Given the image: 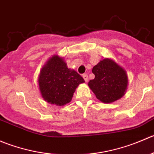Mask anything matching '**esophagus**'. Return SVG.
Segmentation results:
<instances>
[{"label": "esophagus", "instance_id": "esophagus-1", "mask_svg": "<svg viewBox=\"0 0 154 154\" xmlns=\"http://www.w3.org/2000/svg\"><path fill=\"white\" fill-rule=\"evenodd\" d=\"M82 77H83L84 80H85V82H88V75H87V74H84V75H82Z\"/></svg>", "mask_w": 154, "mask_h": 154}]
</instances>
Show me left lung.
<instances>
[{"instance_id":"left-lung-1","label":"left lung","mask_w":154,"mask_h":154,"mask_svg":"<svg viewBox=\"0 0 154 154\" xmlns=\"http://www.w3.org/2000/svg\"><path fill=\"white\" fill-rule=\"evenodd\" d=\"M95 78L88 86L100 101L112 103L125 94L128 86V76L125 69L111 58L103 59L93 67Z\"/></svg>"}]
</instances>
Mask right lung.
<instances>
[{
	"mask_svg": "<svg viewBox=\"0 0 154 154\" xmlns=\"http://www.w3.org/2000/svg\"><path fill=\"white\" fill-rule=\"evenodd\" d=\"M37 82L45 101L63 106L70 103L75 89L85 80L76 71L67 67L63 57L55 54L43 65Z\"/></svg>",
	"mask_w": 154,
	"mask_h": 154,
	"instance_id": "obj_1",
	"label": "right lung"
}]
</instances>
